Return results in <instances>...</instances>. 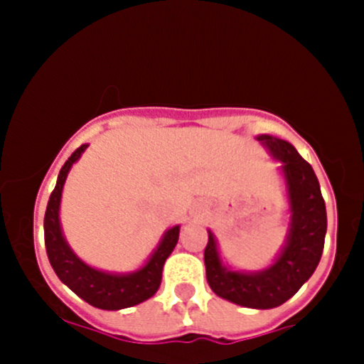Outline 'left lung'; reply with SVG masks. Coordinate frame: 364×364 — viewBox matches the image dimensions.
Masks as SVG:
<instances>
[{"mask_svg": "<svg viewBox=\"0 0 364 364\" xmlns=\"http://www.w3.org/2000/svg\"><path fill=\"white\" fill-rule=\"evenodd\" d=\"M257 141L271 159L280 161L291 213L284 247L264 269H232L222 262L218 241L208 229L204 264L208 284L216 296L245 308L269 310L291 299L317 269L324 250L328 216L317 176L294 146L267 134L257 135Z\"/></svg>", "mask_w": 364, "mask_h": 364, "instance_id": "8db88e82", "label": "left lung"}]
</instances>
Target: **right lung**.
I'll use <instances>...</instances> for the list:
<instances>
[{
  "mask_svg": "<svg viewBox=\"0 0 364 364\" xmlns=\"http://www.w3.org/2000/svg\"><path fill=\"white\" fill-rule=\"evenodd\" d=\"M87 144H82L72 153L65 161L58 174L56 186L49 197L43 218V236H46V250L54 273L61 282L75 292L80 299L100 310H123L135 306L142 301L156 294L161 284V269L179 240V227L167 229L161 236L159 247L153 250L139 269L130 273H111L102 271L84 262L75 252L70 248L63 229H61L60 208L63 186L72 165L82 156Z\"/></svg>",
  "mask_w": 364,
  "mask_h": 364,
  "instance_id": "1",
  "label": "right lung"
}]
</instances>
